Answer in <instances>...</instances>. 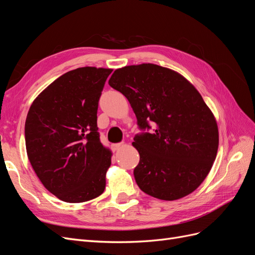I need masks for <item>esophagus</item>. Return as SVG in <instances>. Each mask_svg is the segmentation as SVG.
<instances>
[{"mask_svg": "<svg viewBox=\"0 0 255 255\" xmlns=\"http://www.w3.org/2000/svg\"><path fill=\"white\" fill-rule=\"evenodd\" d=\"M123 145H125L123 143H115V144H113V149H114V151H118L122 148Z\"/></svg>", "mask_w": 255, "mask_h": 255, "instance_id": "1", "label": "esophagus"}]
</instances>
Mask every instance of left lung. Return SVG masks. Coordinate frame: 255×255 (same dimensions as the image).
Listing matches in <instances>:
<instances>
[{"instance_id":"obj_1","label":"left lung","mask_w":255,"mask_h":255,"mask_svg":"<svg viewBox=\"0 0 255 255\" xmlns=\"http://www.w3.org/2000/svg\"><path fill=\"white\" fill-rule=\"evenodd\" d=\"M110 86L132 106L137 125L151 133L134 137L140 159L135 181L146 195L166 201L196 190L217 155V122L201 95L183 75L154 64L115 70Z\"/></svg>"}]
</instances>
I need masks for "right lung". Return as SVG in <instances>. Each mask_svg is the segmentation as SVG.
<instances>
[{"label": "right lung", "instance_id": "1", "mask_svg": "<svg viewBox=\"0 0 255 255\" xmlns=\"http://www.w3.org/2000/svg\"><path fill=\"white\" fill-rule=\"evenodd\" d=\"M112 69L83 67L63 74L30 105L26 152L43 186L61 201L81 203L103 194L112 152L100 141L99 99Z\"/></svg>", "mask_w": 255, "mask_h": 255}]
</instances>
